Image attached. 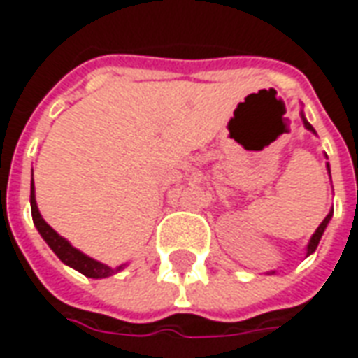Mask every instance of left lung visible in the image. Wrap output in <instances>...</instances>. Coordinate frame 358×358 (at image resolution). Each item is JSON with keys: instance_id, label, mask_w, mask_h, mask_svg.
<instances>
[{"instance_id": "8db88e82", "label": "left lung", "mask_w": 358, "mask_h": 358, "mask_svg": "<svg viewBox=\"0 0 358 358\" xmlns=\"http://www.w3.org/2000/svg\"><path fill=\"white\" fill-rule=\"evenodd\" d=\"M303 122H305V126H307V130H310V132H315V128H313V126L308 124V122H307V118H305V117H303ZM328 171H330V166H328ZM331 213H334V210H330V213H328V217L324 218L322 222H320V226H318V228H316V232L313 234V238H310V241H308L307 255H310V253H313V251H315V249L318 248V241H320V238H322L324 230H326V226H328V222H330Z\"/></svg>"}]
</instances>
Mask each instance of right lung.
Here are the masks:
<instances>
[{
    "instance_id": "obj_1",
    "label": "right lung",
    "mask_w": 358,
    "mask_h": 358,
    "mask_svg": "<svg viewBox=\"0 0 358 358\" xmlns=\"http://www.w3.org/2000/svg\"><path fill=\"white\" fill-rule=\"evenodd\" d=\"M30 209H32V220H34L36 228H38V232L42 234V238L45 240V243L53 249V253L63 261L69 266H73L74 270H78L82 272L84 276L88 278H107L113 276L115 272L122 268V266H118V268H110L107 264H101L94 261V259H90L84 253H80L78 249H74L65 238H61L53 228H51L45 220L40 215V210H38V205H36V195H34V178H32V184H30Z\"/></svg>"
}]
</instances>
